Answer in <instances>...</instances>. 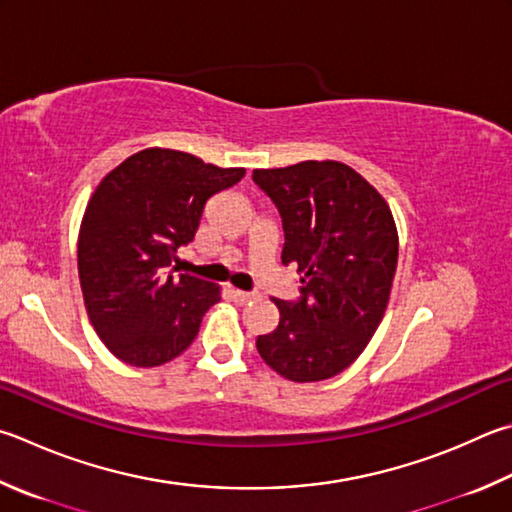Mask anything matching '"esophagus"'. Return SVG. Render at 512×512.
<instances>
[{
    "instance_id": "1",
    "label": "esophagus",
    "mask_w": 512,
    "mask_h": 512,
    "mask_svg": "<svg viewBox=\"0 0 512 512\" xmlns=\"http://www.w3.org/2000/svg\"><path fill=\"white\" fill-rule=\"evenodd\" d=\"M230 293H232V297H235V302H239V304H246L255 297L253 291H239V288H232Z\"/></svg>"
}]
</instances>
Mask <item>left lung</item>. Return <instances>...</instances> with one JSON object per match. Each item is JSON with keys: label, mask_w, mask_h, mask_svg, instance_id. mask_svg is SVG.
Masks as SVG:
<instances>
[{"label": "left lung", "mask_w": 512, "mask_h": 512, "mask_svg": "<svg viewBox=\"0 0 512 512\" xmlns=\"http://www.w3.org/2000/svg\"><path fill=\"white\" fill-rule=\"evenodd\" d=\"M253 181L282 217V264L302 275L297 300H275L280 324L257 351L295 383L327 380L360 356L385 315L398 262L392 210L338 161L253 170Z\"/></svg>", "instance_id": "obj_1"}]
</instances>
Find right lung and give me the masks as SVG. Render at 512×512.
<instances>
[{
  "instance_id": "right-lung-1",
  "label": "right lung",
  "mask_w": 512,
  "mask_h": 512,
  "mask_svg": "<svg viewBox=\"0 0 512 512\" xmlns=\"http://www.w3.org/2000/svg\"><path fill=\"white\" fill-rule=\"evenodd\" d=\"M244 174L150 147L100 181L82 217L78 275L89 320L116 358L159 367L197 338L219 286L176 273V250L197 235L212 194Z\"/></svg>"
}]
</instances>
